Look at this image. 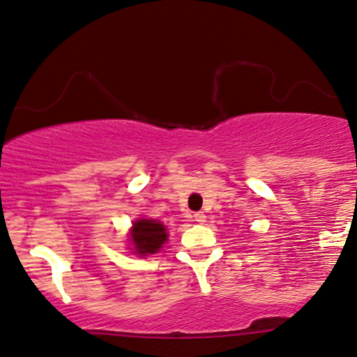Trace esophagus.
I'll return each mask as SVG.
<instances>
[{
	"instance_id": "obj_1",
	"label": "esophagus",
	"mask_w": 357,
	"mask_h": 357,
	"mask_svg": "<svg viewBox=\"0 0 357 357\" xmlns=\"http://www.w3.org/2000/svg\"><path fill=\"white\" fill-rule=\"evenodd\" d=\"M205 218H207V217H205V213H204V212H197V213H194V220H195V222H197V223H204V222H205Z\"/></svg>"
}]
</instances>
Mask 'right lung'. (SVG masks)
<instances>
[{
	"mask_svg": "<svg viewBox=\"0 0 357 357\" xmlns=\"http://www.w3.org/2000/svg\"><path fill=\"white\" fill-rule=\"evenodd\" d=\"M130 241H132L134 245V254H157L162 249L165 241H168V233L165 225H162L158 220L142 218L132 223Z\"/></svg>",
	"mask_w": 357,
	"mask_h": 357,
	"instance_id": "obj_1",
	"label": "right lung"
}]
</instances>
